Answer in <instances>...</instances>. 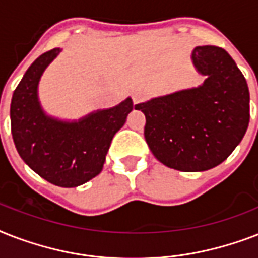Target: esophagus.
<instances>
[{
    "label": "esophagus",
    "mask_w": 258,
    "mask_h": 258,
    "mask_svg": "<svg viewBox=\"0 0 258 258\" xmlns=\"http://www.w3.org/2000/svg\"><path fill=\"white\" fill-rule=\"evenodd\" d=\"M143 93L142 92H135V93H133V101H134V104H137V103H139V101L142 100V99H143Z\"/></svg>",
    "instance_id": "1"
}]
</instances>
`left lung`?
I'll return each instance as SVG.
<instances>
[{
	"label": "left lung",
	"instance_id": "obj_1",
	"mask_svg": "<svg viewBox=\"0 0 258 258\" xmlns=\"http://www.w3.org/2000/svg\"><path fill=\"white\" fill-rule=\"evenodd\" d=\"M206 76L202 86L137 104L146 116L145 138L151 153L170 169L205 171L226 159L249 124V88L230 54L204 45L191 53Z\"/></svg>",
	"mask_w": 258,
	"mask_h": 258
}]
</instances>
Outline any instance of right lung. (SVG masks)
I'll return each mask as SVG.
<instances>
[{
  "mask_svg": "<svg viewBox=\"0 0 258 258\" xmlns=\"http://www.w3.org/2000/svg\"><path fill=\"white\" fill-rule=\"evenodd\" d=\"M60 52V48L48 50L28 68L13 92L10 124L16 149L30 169L56 186L76 187L100 174L113 135L124 125L134 103L127 97L78 121L48 116L38 101L37 87Z\"/></svg>",
  "mask_w": 258,
  "mask_h": 258,
  "instance_id": "right-lung-1",
  "label": "right lung"
}]
</instances>
